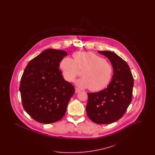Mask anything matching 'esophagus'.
I'll list each match as a JSON object with an SVG mask.
<instances>
[{
  "label": "esophagus",
  "instance_id": "esophagus-1",
  "mask_svg": "<svg viewBox=\"0 0 155 155\" xmlns=\"http://www.w3.org/2000/svg\"><path fill=\"white\" fill-rule=\"evenodd\" d=\"M80 91H81V90L80 89L78 88H75V93H78Z\"/></svg>",
  "mask_w": 155,
  "mask_h": 155
}]
</instances>
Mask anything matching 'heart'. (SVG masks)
Returning a JSON list of instances; mask_svg holds the SVG:
<instances>
[{"instance_id":"b5f03b06","label":"heart","mask_w":155,"mask_h":155,"mask_svg":"<svg viewBox=\"0 0 155 155\" xmlns=\"http://www.w3.org/2000/svg\"><path fill=\"white\" fill-rule=\"evenodd\" d=\"M74 59L65 57L61 59L60 67L67 81H73L82 71L83 77L76 81L81 88H89L97 91L104 88L110 81L113 67L103 58L92 52H76Z\"/></svg>"}]
</instances>
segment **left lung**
Instances as JSON below:
<instances>
[{
  "mask_svg": "<svg viewBox=\"0 0 155 155\" xmlns=\"http://www.w3.org/2000/svg\"><path fill=\"white\" fill-rule=\"evenodd\" d=\"M110 61L113 74L107 88L88 93L86 111L89 118L100 124H108L124 115L132 100L134 78L130 67L113 52L98 51Z\"/></svg>",
  "mask_w": 155,
  "mask_h": 155,
  "instance_id": "8db88e82",
  "label": "left lung"
}]
</instances>
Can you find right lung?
<instances>
[{
	"mask_svg": "<svg viewBox=\"0 0 155 155\" xmlns=\"http://www.w3.org/2000/svg\"><path fill=\"white\" fill-rule=\"evenodd\" d=\"M64 51L48 49L28 63L19 90L22 106L39 123L51 124L64 116L75 88L64 80L59 65L67 56Z\"/></svg>",
	"mask_w": 155,
	"mask_h": 155,
	"instance_id": "right-lung-1",
	"label": "right lung"
}]
</instances>
